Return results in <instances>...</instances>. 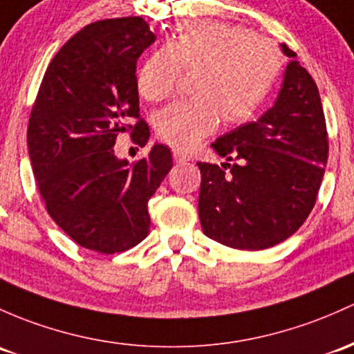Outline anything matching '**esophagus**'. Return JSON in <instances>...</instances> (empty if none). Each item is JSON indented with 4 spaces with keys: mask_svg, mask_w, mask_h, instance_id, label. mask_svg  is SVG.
Here are the masks:
<instances>
[{
    "mask_svg": "<svg viewBox=\"0 0 354 354\" xmlns=\"http://www.w3.org/2000/svg\"><path fill=\"white\" fill-rule=\"evenodd\" d=\"M172 155H174V162L178 163V165H180V163H185V162H189V157H185V155L182 153V151H178V150H174V151H172Z\"/></svg>",
    "mask_w": 354,
    "mask_h": 354,
    "instance_id": "1",
    "label": "esophagus"
}]
</instances>
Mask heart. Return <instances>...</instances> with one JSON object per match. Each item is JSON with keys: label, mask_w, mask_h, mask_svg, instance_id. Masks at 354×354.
<instances>
[{"label": "heart", "mask_w": 354, "mask_h": 354, "mask_svg": "<svg viewBox=\"0 0 354 354\" xmlns=\"http://www.w3.org/2000/svg\"><path fill=\"white\" fill-rule=\"evenodd\" d=\"M199 69L194 100L169 104L155 115L158 138L189 150L227 123L248 121L272 93L282 54L270 39L245 26L214 20L185 21L165 47L145 60L136 77L138 93L163 101L174 93L180 71Z\"/></svg>", "instance_id": "heart-1"}]
</instances>
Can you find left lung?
Here are the masks:
<instances>
[{
  "instance_id": "1",
  "label": "left lung",
  "mask_w": 354,
  "mask_h": 354,
  "mask_svg": "<svg viewBox=\"0 0 354 354\" xmlns=\"http://www.w3.org/2000/svg\"><path fill=\"white\" fill-rule=\"evenodd\" d=\"M275 102L212 148L233 165L199 162L204 234L238 250H265L295 233L313 211L328 163V131L314 79L294 50ZM230 169L225 172V167Z\"/></svg>"
}]
</instances>
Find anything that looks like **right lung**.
Here are the masks:
<instances>
[{
  "mask_svg": "<svg viewBox=\"0 0 354 354\" xmlns=\"http://www.w3.org/2000/svg\"><path fill=\"white\" fill-rule=\"evenodd\" d=\"M155 39L140 17L84 26L52 59L30 115L28 155L48 214L97 253L124 252L147 238V204L172 169L160 143L131 165L113 148L130 130L140 147L150 138L140 120L136 60Z\"/></svg>",
  "mask_w": 354,
  "mask_h": 354,
  "instance_id": "right-lung-1",
  "label": "right lung"
}]
</instances>
